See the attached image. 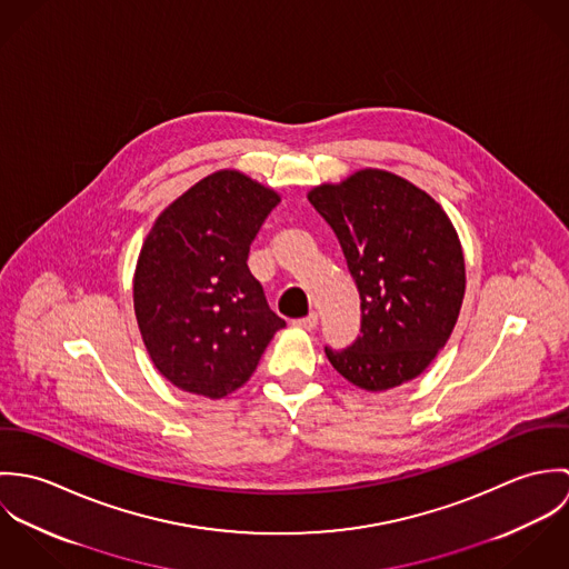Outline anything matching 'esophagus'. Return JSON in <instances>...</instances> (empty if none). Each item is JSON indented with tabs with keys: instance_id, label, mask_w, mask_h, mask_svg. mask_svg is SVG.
<instances>
[{
	"instance_id": "1",
	"label": "esophagus",
	"mask_w": 569,
	"mask_h": 569,
	"mask_svg": "<svg viewBox=\"0 0 569 569\" xmlns=\"http://www.w3.org/2000/svg\"><path fill=\"white\" fill-rule=\"evenodd\" d=\"M293 325L298 328H305V330H313V328H318V313H309L307 318H300Z\"/></svg>"
}]
</instances>
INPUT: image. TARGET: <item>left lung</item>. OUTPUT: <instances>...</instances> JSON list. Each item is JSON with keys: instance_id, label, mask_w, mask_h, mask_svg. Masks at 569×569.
Returning a JSON list of instances; mask_svg holds the SVG:
<instances>
[{"instance_id": "8db88e82", "label": "left lung", "mask_w": 569, "mask_h": 569, "mask_svg": "<svg viewBox=\"0 0 569 569\" xmlns=\"http://www.w3.org/2000/svg\"><path fill=\"white\" fill-rule=\"evenodd\" d=\"M341 244L361 326L346 348L325 346L350 383L381 392L418 377L447 343L465 298V258L442 208L406 179L359 170L309 192Z\"/></svg>"}]
</instances>
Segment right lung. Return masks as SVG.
I'll return each instance as SVG.
<instances>
[{"mask_svg": "<svg viewBox=\"0 0 569 569\" xmlns=\"http://www.w3.org/2000/svg\"><path fill=\"white\" fill-rule=\"evenodd\" d=\"M280 197L237 170H219L170 203L142 244L133 302L163 377L221 399L256 370L284 326L247 267L249 247Z\"/></svg>", "mask_w": 569, "mask_h": 569, "instance_id": "add662e5", "label": "right lung"}]
</instances>
